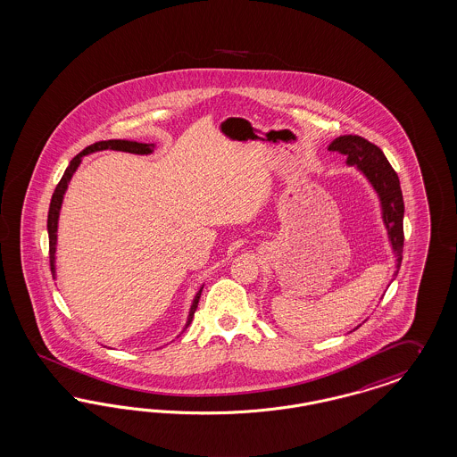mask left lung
<instances>
[{"instance_id":"8db88e82","label":"left lung","mask_w":457,"mask_h":457,"mask_svg":"<svg viewBox=\"0 0 457 457\" xmlns=\"http://www.w3.org/2000/svg\"><path fill=\"white\" fill-rule=\"evenodd\" d=\"M329 150L346 155L347 165H356L362 175L370 180L373 189L377 190L379 203H381V211H383V222L386 226L388 237L396 256V271H395L396 275L402 265V252H403V239H405L403 237L405 205H403V195L400 189L398 175L377 145L364 140L358 135L337 137L329 145Z\"/></svg>"}]
</instances>
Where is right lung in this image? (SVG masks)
Instances as JSON below:
<instances>
[{"label":"right lung","instance_id":"1","mask_svg":"<svg viewBox=\"0 0 457 457\" xmlns=\"http://www.w3.org/2000/svg\"><path fill=\"white\" fill-rule=\"evenodd\" d=\"M155 148L154 143H138L129 142V140H108V142H97L89 145L87 148H84L80 152L79 155L71 160L69 167L65 169L61 182L57 184V187L52 194V201H50V207H48V220H47V229H48V253H50V270H52V275L55 277V246H57V224H59V214H61V207H62L63 194L67 190V186L72 179L74 172L78 170V167L80 165V160L84 155L87 154H95V152H101V150H118V152H128V154H138V155H148L152 154ZM201 292H203V287L199 288V292L195 294V297L192 300V305H190L189 317H187V324L184 329L189 328L192 319H194V312L197 309V303L201 299Z\"/></svg>","mask_w":457,"mask_h":457}]
</instances>
